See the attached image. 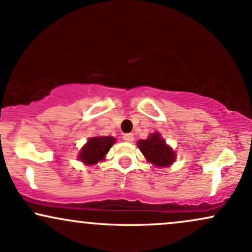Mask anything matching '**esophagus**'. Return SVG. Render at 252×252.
Here are the masks:
<instances>
[{
  "instance_id": "obj_1",
  "label": "esophagus",
  "mask_w": 252,
  "mask_h": 252,
  "mask_svg": "<svg viewBox=\"0 0 252 252\" xmlns=\"http://www.w3.org/2000/svg\"><path fill=\"white\" fill-rule=\"evenodd\" d=\"M123 140L126 142H132L134 141V134H124Z\"/></svg>"
}]
</instances>
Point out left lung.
Wrapping results in <instances>:
<instances>
[{
    "mask_svg": "<svg viewBox=\"0 0 252 252\" xmlns=\"http://www.w3.org/2000/svg\"><path fill=\"white\" fill-rule=\"evenodd\" d=\"M137 146L147 161L156 167H168L174 162L175 153L158 132L150 134L147 140H140Z\"/></svg>",
    "mask_w": 252,
    "mask_h": 252,
    "instance_id": "obj_1",
    "label": "left lung"
}]
</instances>
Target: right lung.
Masks as SVG:
<instances>
[{"mask_svg":"<svg viewBox=\"0 0 252 252\" xmlns=\"http://www.w3.org/2000/svg\"><path fill=\"white\" fill-rule=\"evenodd\" d=\"M115 142L116 138L111 136H97L89 138L88 143L80 150L78 158L85 164H96L104 160V156Z\"/></svg>","mask_w":252,"mask_h":252,"instance_id":"add662e5","label":"right lung"}]
</instances>
